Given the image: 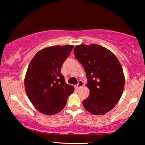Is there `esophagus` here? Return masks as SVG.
I'll list each match as a JSON object with an SVG mask.
<instances>
[{
	"instance_id": "esophagus-1",
	"label": "esophagus",
	"mask_w": 145,
	"mask_h": 145,
	"mask_svg": "<svg viewBox=\"0 0 145 145\" xmlns=\"http://www.w3.org/2000/svg\"><path fill=\"white\" fill-rule=\"evenodd\" d=\"M83 86H84V83H83L82 81L80 80V81H79V82H78V84H77L76 86H75V88H76V89H78V88H81V87H82Z\"/></svg>"
}]
</instances>
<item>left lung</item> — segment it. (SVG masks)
I'll list each match as a JSON object with an SVG mask.
<instances>
[{
    "instance_id": "left-lung-1",
    "label": "left lung",
    "mask_w": 145,
    "mask_h": 145,
    "mask_svg": "<svg viewBox=\"0 0 145 145\" xmlns=\"http://www.w3.org/2000/svg\"><path fill=\"white\" fill-rule=\"evenodd\" d=\"M74 53L84 67L90 90L83 106L92 114H106L114 108L123 92L125 76L121 63L112 51L97 44L76 45Z\"/></svg>"
}]
</instances>
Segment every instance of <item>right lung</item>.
Instances as JSON below:
<instances>
[{
    "instance_id": "1",
    "label": "right lung",
    "mask_w": 145,
    "mask_h": 145,
    "mask_svg": "<svg viewBox=\"0 0 145 145\" xmlns=\"http://www.w3.org/2000/svg\"><path fill=\"white\" fill-rule=\"evenodd\" d=\"M74 45L48 47L37 52L31 61L24 79L25 90L31 104L47 116L65 108L74 87L67 84L61 74L63 63Z\"/></svg>"
}]
</instances>
